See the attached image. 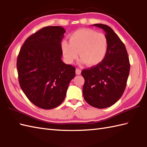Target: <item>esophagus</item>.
Here are the masks:
<instances>
[{"mask_svg":"<svg viewBox=\"0 0 147 147\" xmlns=\"http://www.w3.org/2000/svg\"><path fill=\"white\" fill-rule=\"evenodd\" d=\"M76 73L77 75H80L81 74V70H80L79 68H76Z\"/></svg>","mask_w":147,"mask_h":147,"instance_id":"34e87169","label":"esophagus"}]
</instances>
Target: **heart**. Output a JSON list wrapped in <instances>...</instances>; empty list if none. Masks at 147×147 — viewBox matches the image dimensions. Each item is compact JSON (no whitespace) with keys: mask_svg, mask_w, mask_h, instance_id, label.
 <instances>
[{"mask_svg":"<svg viewBox=\"0 0 147 147\" xmlns=\"http://www.w3.org/2000/svg\"><path fill=\"white\" fill-rule=\"evenodd\" d=\"M61 50L65 62L71 63L78 57L81 62L96 66L105 59L108 42L105 35L91 29H79L69 36V42H61Z\"/></svg>","mask_w":147,"mask_h":147,"instance_id":"obj_1","label":"heart"}]
</instances>
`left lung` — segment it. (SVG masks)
<instances>
[{
    "mask_svg": "<svg viewBox=\"0 0 147 147\" xmlns=\"http://www.w3.org/2000/svg\"><path fill=\"white\" fill-rule=\"evenodd\" d=\"M93 26L102 29L108 42L105 59L100 64L82 71L85 82L82 92L86 102L99 109L111 106L125 91L130 65L125 45L112 28L102 24Z\"/></svg>",
    "mask_w": 147,
    "mask_h": 147,
    "instance_id": "8db88e82",
    "label": "left lung"
}]
</instances>
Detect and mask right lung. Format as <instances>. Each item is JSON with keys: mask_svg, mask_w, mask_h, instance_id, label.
I'll use <instances>...</instances> for the list:
<instances>
[{"mask_svg": "<svg viewBox=\"0 0 147 147\" xmlns=\"http://www.w3.org/2000/svg\"><path fill=\"white\" fill-rule=\"evenodd\" d=\"M65 32L61 26L41 29L27 38L18 57L21 88L32 104L42 109L60 105L76 76V68L61 60Z\"/></svg>", "mask_w": 147, "mask_h": 147, "instance_id": "obj_1", "label": "right lung"}]
</instances>
